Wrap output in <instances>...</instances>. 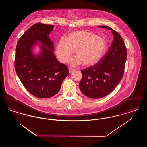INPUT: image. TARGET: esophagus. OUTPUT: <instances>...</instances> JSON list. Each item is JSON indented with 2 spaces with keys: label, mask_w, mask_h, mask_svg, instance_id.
<instances>
[{
  "label": "esophagus",
  "mask_w": 147,
  "mask_h": 147,
  "mask_svg": "<svg viewBox=\"0 0 147 147\" xmlns=\"http://www.w3.org/2000/svg\"><path fill=\"white\" fill-rule=\"evenodd\" d=\"M69 73L71 74V73H73L75 71V69L74 68H69Z\"/></svg>",
  "instance_id": "34e87169"
}]
</instances>
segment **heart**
Wrapping results in <instances>:
<instances>
[{
  "label": "heart",
  "instance_id": "1",
  "mask_svg": "<svg viewBox=\"0 0 147 147\" xmlns=\"http://www.w3.org/2000/svg\"><path fill=\"white\" fill-rule=\"evenodd\" d=\"M107 49L104 38L90 31L78 30L68 35L66 41L61 39L57 45L56 53L61 62L67 63L76 50L75 63L90 67L101 60Z\"/></svg>",
  "mask_w": 147,
  "mask_h": 147
}]
</instances>
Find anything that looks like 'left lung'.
I'll return each instance as SVG.
<instances>
[{"label":"left lung","instance_id":"obj_1","mask_svg":"<svg viewBox=\"0 0 147 147\" xmlns=\"http://www.w3.org/2000/svg\"><path fill=\"white\" fill-rule=\"evenodd\" d=\"M99 27L111 30L113 40L99 62L81 70L79 89L91 98H103L115 89L123 76L127 59V49L121 35L109 26Z\"/></svg>","mask_w":147,"mask_h":147}]
</instances>
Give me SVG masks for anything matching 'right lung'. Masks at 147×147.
<instances>
[{
	"mask_svg": "<svg viewBox=\"0 0 147 147\" xmlns=\"http://www.w3.org/2000/svg\"><path fill=\"white\" fill-rule=\"evenodd\" d=\"M53 27V25L35 24L21 36L16 47V73L27 90L41 98L55 95L69 74L67 66L59 62L53 52V43L48 35ZM37 41L43 44L42 52L38 56L31 52Z\"/></svg>",
	"mask_w": 147,
	"mask_h": 147,
	"instance_id": "1",
	"label": "right lung"
}]
</instances>
